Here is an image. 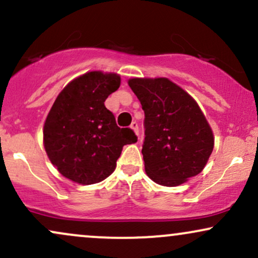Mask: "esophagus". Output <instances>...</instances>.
Listing matches in <instances>:
<instances>
[{"instance_id": "1", "label": "esophagus", "mask_w": 258, "mask_h": 258, "mask_svg": "<svg viewBox=\"0 0 258 258\" xmlns=\"http://www.w3.org/2000/svg\"><path fill=\"white\" fill-rule=\"evenodd\" d=\"M131 128L133 130V131H135V133L136 135H139V127H138V123L136 122V121H133V122L131 123Z\"/></svg>"}]
</instances>
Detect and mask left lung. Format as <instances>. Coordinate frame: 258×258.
Here are the masks:
<instances>
[{"label":"left lung","mask_w":258,"mask_h":258,"mask_svg":"<svg viewBox=\"0 0 258 258\" xmlns=\"http://www.w3.org/2000/svg\"><path fill=\"white\" fill-rule=\"evenodd\" d=\"M128 85L144 110L148 176L176 186L199 174L214 150V133L198 103L165 78L131 79Z\"/></svg>","instance_id":"1"}]
</instances>
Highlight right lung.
Instances as JSON below:
<instances>
[{
  "mask_svg": "<svg viewBox=\"0 0 258 258\" xmlns=\"http://www.w3.org/2000/svg\"><path fill=\"white\" fill-rule=\"evenodd\" d=\"M120 81L116 74H85L65 86L48 112L44 149L59 172L73 182H102L114 172L122 147L137 142L135 132L120 128L104 105Z\"/></svg>",
  "mask_w": 258,
  "mask_h": 258,
  "instance_id": "right-lung-1",
  "label": "right lung"
}]
</instances>
